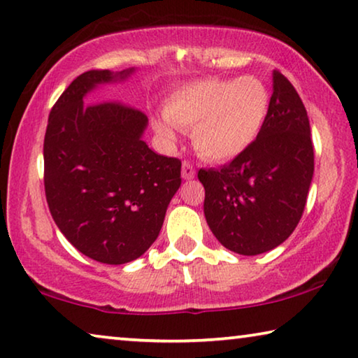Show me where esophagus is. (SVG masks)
<instances>
[{"label": "esophagus", "mask_w": 358, "mask_h": 358, "mask_svg": "<svg viewBox=\"0 0 358 358\" xmlns=\"http://www.w3.org/2000/svg\"><path fill=\"white\" fill-rule=\"evenodd\" d=\"M181 177L185 180H192L196 177V169L189 161H185L183 166H181Z\"/></svg>", "instance_id": "34e87169"}]
</instances>
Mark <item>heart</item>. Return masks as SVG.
Segmentation results:
<instances>
[{
    "label": "heart",
    "mask_w": 358,
    "mask_h": 358,
    "mask_svg": "<svg viewBox=\"0 0 358 358\" xmlns=\"http://www.w3.org/2000/svg\"><path fill=\"white\" fill-rule=\"evenodd\" d=\"M271 97L259 79L210 78L191 83L170 95L155 130L175 140V127L192 130V143L202 157L224 162L253 146L269 117Z\"/></svg>",
    "instance_id": "heart-1"
}]
</instances>
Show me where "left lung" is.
<instances>
[{"instance_id": "left-lung-1", "label": "left lung", "mask_w": 358, "mask_h": 358, "mask_svg": "<svg viewBox=\"0 0 358 358\" xmlns=\"http://www.w3.org/2000/svg\"><path fill=\"white\" fill-rule=\"evenodd\" d=\"M314 175L309 117L292 83L272 73L269 117L248 151L201 169L208 228L228 250L253 257L279 247L303 217Z\"/></svg>"}]
</instances>
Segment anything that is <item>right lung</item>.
<instances>
[{"label": "right lung", "instance_id": "obj_1", "mask_svg": "<svg viewBox=\"0 0 358 358\" xmlns=\"http://www.w3.org/2000/svg\"><path fill=\"white\" fill-rule=\"evenodd\" d=\"M135 68L79 75L49 115L44 189L68 242L105 264L140 258L157 239L181 185V161L143 141L148 117L121 101L86 103L100 84L121 83Z\"/></svg>", "mask_w": 358, "mask_h": 358}]
</instances>
